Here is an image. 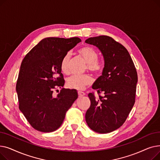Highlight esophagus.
I'll list each match as a JSON object with an SVG mask.
<instances>
[{"instance_id":"1","label":"esophagus","mask_w":160,"mask_h":160,"mask_svg":"<svg viewBox=\"0 0 160 160\" xmlns=\"http://www.w3.org/2000/svg\"><path fill=\"white\" fill-rule=\"evenodd\" d=\"M78 97H82L86 95V93H84V92H82V91H78Z\"/></svg>"}]
</instances>
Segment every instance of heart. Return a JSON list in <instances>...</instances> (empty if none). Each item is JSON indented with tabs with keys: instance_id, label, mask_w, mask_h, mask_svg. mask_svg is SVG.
Wrapping results in <instances>:
<instances>
[{
	"instance_id": "heart-1",
	"label": "heart",
	"mask_w": 160,
	"mask_h": 160,
	"mask_svg": "<svg viewBox=\"0 0 160 160\" xmlns=\"http://www.w3.org/2000/svg\"><path fill=\"white\" fill-rule=\"evenodd\" d=\"M79 55L87 63V69L93 72H98L102 68V63L98 61V53L96 50L89 47H84L78 50ZM71 56L69 53L66 54L62 58L60 68L65 74L69 72V63ZM92 83V79L89 75L77 76L74 75L69 77L67 80V86L71 89L82 90L86 86L90 85Z\"/></svg>"
}]
</instances>
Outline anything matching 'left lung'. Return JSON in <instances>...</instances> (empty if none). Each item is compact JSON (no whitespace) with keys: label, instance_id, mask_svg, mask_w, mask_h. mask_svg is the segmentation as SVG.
Returning <instances> with one entry per match:
<instances>
[{"label":"left lung","instance_id":"8db88e82","mask_svg":"<svg viewBox=\"0 0 160 160\" xmlns=\"http://www.w3.org/2000/svg\"><path fill=\"white\" fill-rule=\"evenodd\" d=\"M86 43L102 53L104 67L92 88L103 97L89 93L91 105L86 113L88 127L99 133L121 127L135 103L138 74L131 56L124 46L107 36L89 38Z\"/></svg>","mask_w":160,"mask_h":160}]
</instances>
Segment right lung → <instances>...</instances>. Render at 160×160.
Masks as SVG:
<instances>
[{"label": "right lung", "instance_id": "right-lung-1", "mask_svg": "<svg viewBox=\"0 0 160 160\" xmlns=\"http://www.w3.org/2000/svg\"><path fill=\"white\" fill-rule=\"evenodd\" d=\"M80 42L78 38H44L23 59L16 84L19 108L38 131L56 130L78 98L76 89L62 88L56 97L52 93L65 83L60 68L63 57Z\"/></svg>", "mask_w": 160, "mask_h": 160}]
</instances>
